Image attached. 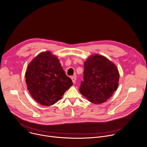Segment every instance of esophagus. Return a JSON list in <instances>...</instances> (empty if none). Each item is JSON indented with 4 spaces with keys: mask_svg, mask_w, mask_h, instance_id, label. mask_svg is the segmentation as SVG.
Instances as JSON below:
<instances>
[{
    "mask_svg": "<svg viewBox=\"0 0 147 147\" xmlns=\"http://www.w3.org/2000/svg\"><path fill=\"white\" fill-rule=\"evenodd\" d=\"M71 80H72V81L74 84L76 83V76H72L71 77Z\"/></svg>",
    "mask_w": 147,
    "mask_h": 147,
    "instance_id": "esophagus-1",
    "label": "esophagus"
}]
</instances>
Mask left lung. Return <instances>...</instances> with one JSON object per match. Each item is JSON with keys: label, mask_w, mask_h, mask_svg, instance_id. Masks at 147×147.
Returning a JSON list of instances; mask_svg holds the SVG:
<instances>
[{"label": "left lung", "mask_w": 147, "mask_h": 147, "mask_svg": "<svg viewBox=\"0 0 147 147\" xmlns=\"http://www.w3.org/2000/svg\"><path fill=\"white\" fill-rule=\"evenodd\" d=\"M119 78L118 70L113 62L102 55L90 56L84 62V80L79 90L89 102L103 103L117 90Z\"/></svg>", "instance_id": "8db88e82"}]
</instances>
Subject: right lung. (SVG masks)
<instances>
[{"label": "right lung", "mask_w": 147, "mask_h": 147, "mask_svg": "<svg viewBox=\"0 0 147 147\" xmlns=\"http://www.w3.org/2000/svg\"><path fill=\"white\" fill-rule=\"evenodd\" d=\"M25 77L33 98L45 106L55 104L73 85L57 57L50 51L41 53L34 58L28 65Z\"/></svg>", "instance_id": "1"}]
</instances>
